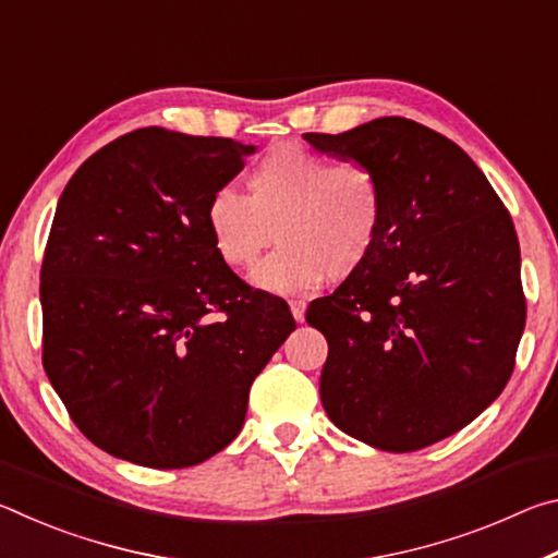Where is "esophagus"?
<instances>
[{
    "mask_svg": "<svg viewBox=\"0 0 558 558\" xmlns=\"http://www.w3.org/2000/svg\"><path fill=\"white\" fill-rule=\"evenodd\" d=\"M305 310H307L305 300H290V313L295 317V323H302V319H305Z\"/></svg>",
    "mask_w": 558,
    "mask_h": 558,
    "instance_id": "esophagus-1",
    "label": "esophagus"
}]
</instances>
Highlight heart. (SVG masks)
<instances>
[{"label":"heart","mask_w":558,"mask_h":558,"mask_svg":"<svg viewBox=\"0 0 558 558\" xmlns=\"http://www.w3.org/2000/svg\"><path fill=\"white\" fill-rule=\"evenodd\" d=\"M381 177L362 159H332L302 145H276L245 174V196L229 186L206 199L214 251L231 268H248L276 241L280 248L251 280L272 292H305L356 276L381 239Z\"/></svg>","instance_id":"b5f03b06"}]
</instances>
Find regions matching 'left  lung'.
<instances>
[{
    "instance_id": "1",
    "label": "left lung",
    "mask_w": 558,
    "mask_h": 558,
    "mask_svg": "<svg viewBox=\"0 0 558 558\" xmlns=\"http://www.w3.org/2000/svg\"><path fill=\"white\" fill-rule=\"evenodd\" d=\"M305 140L372 165L386 196L372 258L307 307L329 347L319 399L366 446H433L475 421L512 376L526 323L512 216L480 167L421 122L376 118Z\"/></svg>"
}]
</instances>
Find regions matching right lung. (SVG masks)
<instances>
[{"mask_svg": "<svg viewBox=\"0 0 558 558\" xmlns=\"http://www.w3.org/2000/svg\"><path fill=\"white\" fill-rule=\"evenodd\" d=\"M256 153L229 137L128 132L65 184L41 263L44 369L93 446L135 465L209 460L295 329L214 251L206 199Z\"/></svg>", "mask_w": 558, "mask_h": 558, "instance_id": "1", "label": "right lung"}]
</instances>
